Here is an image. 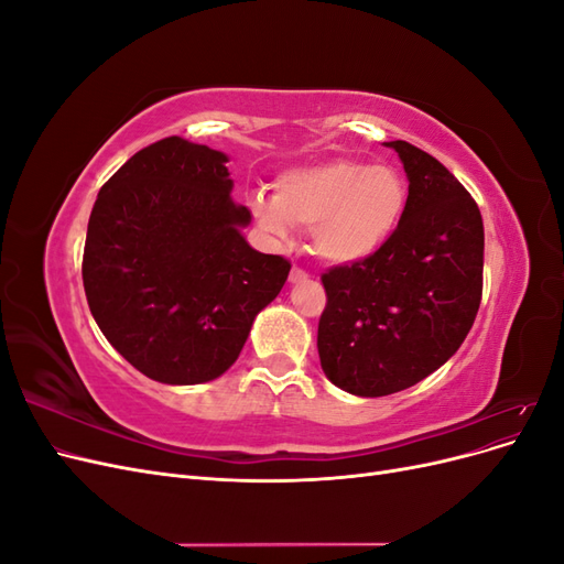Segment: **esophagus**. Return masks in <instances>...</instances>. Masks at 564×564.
<instances>
[{
	"label": "esophagus",
	"mask_w": 564,
	"mask_h": 564,
	"mask_svg": "<svg viewBox=\"0 0 564 564\" xmlns=\"http://www.w3.org/2000/svg\"><path fill=\"white\" fill-rule=\"evenodd\" d=\"M305 280H308V272H305V270H301V268H292V272H289V282H292V284H296V282H305Z\"/></svg>",
	"instance_id": "obj_1"
}]
</instances>
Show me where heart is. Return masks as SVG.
I'll list each match as a JSON object with an SVG mask.
<instances>
[{
  "label": "heart",
  "instance_id": "b5f03b06",
  "mask_svg": "<svg viewBox=\"0 0 564 564\" xmlns=\"http://www.w3.org/2000/svg\"><path fill=\"white\" fill-rule=\"evenodd\" d=\"M406 204L409 187L395 166L336 158L286 169L272 199H253L251 214L272 237L303 228L322 261L355 265L392 240Z\"/></svg>",
  "mask_w": 564,
  "mask_h": 564
}]
</instances>
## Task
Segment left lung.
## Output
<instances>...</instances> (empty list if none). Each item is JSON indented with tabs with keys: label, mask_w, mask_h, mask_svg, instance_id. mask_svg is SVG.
<instances>
[{
	"label": "left lung",
	"mask_w": 564,
	"mask_h": 564,
	"mask_svg": "<svg viewBox=\"0 0 564 564\" xmlns=\"http://www.w3.org/2000/svg\"><path fill=\"white\" fill-rule=\"evenodd\" d=\"M398 152L409 204L398 232L369 261L322 275L317 327L324 377L357 398L423 381L464 344L482 296L485 228L447 166L406 141Z\"/></svg>",
	"instance_id": "8db88e82"
}]
</instances>
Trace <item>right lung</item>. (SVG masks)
Instances as JSON below:
<instances>
[{"mask_svg":"<svg viewBox=\"0 0 564 564\" xmlns=\"http://www.w3.org/2000/svg\"><path fill=\"white\" fill-rule=\"evenodd\" d=\"M228 155L172 135L100 187L82 280L110 346L148 379L195 386L240 357L251 324L286 282L289 261L256 251L232 199Z\"/></svg>","mask_w":564,"mask_h":564,"instance_id":"obj_1","label":"right lung"}]
</instances>
